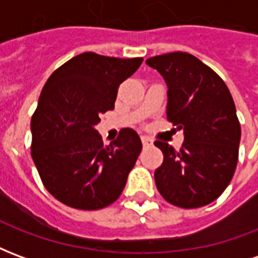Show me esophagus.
<instances>
[{"instance_id":"34e87169","label":"esophagus","mask_w":258,"mask_h":258,"mask_svg":"<svg viewBox=\"0 0 258 258\" xmlns=\"http://www.w3.org/2000/svg\"><path fill=\"white\" fill-rule=\"evenodd\" d=\"M141 141H142V144H144L145 146L152 145V144H153V140H152V138H149L148 135H141Z\"/></svg>"}]
</instances>
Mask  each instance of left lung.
<instances>
[{
	"label": "left lung",
	"instance_id": "left-lung-1",
	"mask_svg": "<svg viewBox=\"0 0 258 258\" xmlns=\"http://www.w3.org/2000/svg\"><path fill=\"white\" fill-rule=\"evenodd\" d=\"M167 85V118L184 131L175 151L156 141L163 152L155 182L168 203L196 209L214 202L225 190L238 163L240 124L231 92L221 77L186 52L146 59Z\"/></svg>",
	"mask_w": 258,
	"mask_h": 258
}]
</instances>
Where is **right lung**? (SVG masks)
I'll list each match as a JSON object with an SVG mask.
<instances>
[{
	"label": "right lung",
	"instance_id": "obj_1",
	"mask_svg": "<svg viewBox=\"0 0 258 258\" xmlns=\"http://www.w3.org/2000/svg\"><path fill=\"white\" fill-rule=\"evenodd\" d=\"M142 58L84 52L56 69L44 85L31 118V157L48 192L80 210L112 205L123 192L142 142L123 128L105 146L96 124L114 109L120 83Z\"/></svg>",
	"mask_w": 258,
	"mask_h": 258
}]
</instances>
